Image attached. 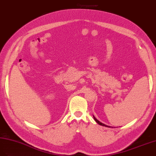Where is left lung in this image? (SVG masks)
I'll list each match as a JSON object with an SVG mask.
<instances>
[{
    "label": "left lung",
    "instance_id": "8db88e82",
    "mask_svg": "<svg viewBox=\"0 0 156 156\" xmlns=\"http://www.w3.org/2000/svg\"><path fill=\"white\" fill-rule=\"evenodd\" d=\"M93 117H94V120H95V121L96 122V123H97L98 124H99L100 125H102V126H104V127H110V126H108V125H105V124H104V123H101L100 121H99L98 119H96V118H95V117L93 115Z\"/></svg>",
    "mask_w": 156,
    "mask_h": 156
}]
</instances>
